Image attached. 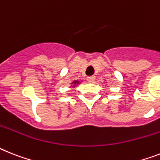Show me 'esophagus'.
Here are the masks:
<instances>
[{
	"label": "esophagus",
	"instance_id": "obj_1",
	"mask_svg": "<svg viewBox=\"0 0 160 160\" xmlns=\"http://www.w3.org/2000/svg\"><path fill=\"white\" fill-rule=\"evenodd\" d=\"M87 80H88V83H92L95 80V76H88V77H87Z\"/></svg>",
	"mask_w": 160,
	"mask_h": 160
}]
</instances>
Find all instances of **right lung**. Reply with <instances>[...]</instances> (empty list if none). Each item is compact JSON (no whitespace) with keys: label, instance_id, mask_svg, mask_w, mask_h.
<instances>
[{"label":"right lung","instance_id":"add662e5","mask_svg":"<svg viewBox=\"0 0 160 160\" xmlns=\"http://www.w3.org/2000/svg\"><path fill=\"white\" fill-rule=\"evenodd\" d=\"M80 81H79V80H74V81H73V82H72V88H75V87H76V86H77V85H78V84H80Z\"/></svg>","mask_w":160,"mask_h":160}]
</instances>
